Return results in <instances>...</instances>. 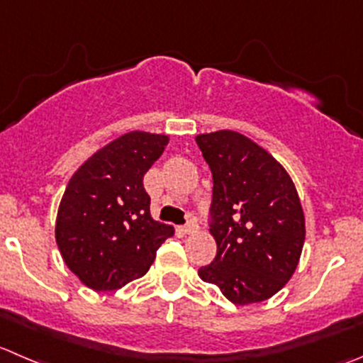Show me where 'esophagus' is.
Listing matches in <instances>:
<instances>
[{
  "instance_id": "34e87169",
  "label": "esophagus",
  "mask_w": 363,
  "mask_h": 363,
  "mask_svg": "<svg viewBox=\"0 0 363 363\" xmlns=\"http://www.w3.org/2000/svg\"><path fill=\"white\" fill-rule=\"evenodd\" d=\"M196 228H199V225H196L195 220H191L188 225L181 227V232L182 234H193V232H196Z\"/></svg>"
}]
</instances>
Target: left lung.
Here are the masks:
<instances>
[{
  "label": "left lung",
  "instance_id": "8db88e82",
  "mask_svg": "<svg viewBox=\"0 0 363 363\" xmlns=\"http://www.w3.org/2000/svg\"><path fill=\"white\" fill-rule=\"evenodd\" d=\"M195 140L213 172L211 235L218 246L199 277L232 303H260L289 282L300 262L305 214L296 186L241 133L223 129Z\"/></svg>",
  "mask_w": 363,
  "mask_h": 363
}]
</instances>
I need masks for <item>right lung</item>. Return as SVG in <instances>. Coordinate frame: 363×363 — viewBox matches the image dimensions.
I'll return each mask as SVG.
<instances>
[{"label":"right lung","instance_id":"add662e5","mask_svg":"<svg viewBox=\"0 0 363 363\" xmlns=\"http://www.w3.org/2000/svg\"><path fill=\"white\" fill-rule=\"evenodd\" d=\"M170 138L147 131L118 136L70 177L56 214L55 238L63 262L94 291L121 289L149 271L172 225L150 216L143 175Z\"/></svg>","mask_w":363,"mask_h":363}]
</instances>
